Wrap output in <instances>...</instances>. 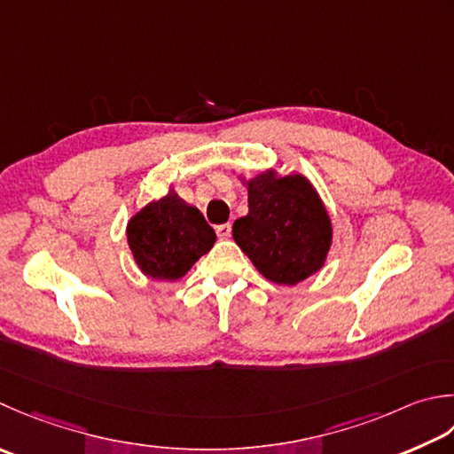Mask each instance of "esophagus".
<instances>
[{
  "mask_svg": "<svg viewBox=\"0 0 454 454\" xmlns=\"http://www.w3.org/2000/svg\"><path fill=\"white\" fill-rule=\"evenodd\" d=\"M216 234H218L220 239H228L230 234H232V226H230V224H220V226H216Z\"/></svg>",
  "mask_w": 454,
  "mask_h": 454,
  "instance_id": "34e87169",
  "label": "esophagus"
}]
</instances>
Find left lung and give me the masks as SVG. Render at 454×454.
<instances>
[{
  "mask_svg": "<svg viewBox=\"0 0 454 454\" xmlns=\"http://www.w3.org/2000/svg\"><path fill=\"white\" fill-rule=\"evenodd\" d=\"M239 181L247 191V215L232 234L265 279L297 286L325 268L333 246V220L305 175L273 168Z\"/></svg>",
  "mask_w": 454,
  "mask_h": 454,
  "instance_id": "left-lung-1",
  "label": "left lung"
}]
</instances>
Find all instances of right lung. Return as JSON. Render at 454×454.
Masks as SVG:
<instances>
[{
    "instance_id": "right-lung-1",
    "label": "right lung",
    "mask_w": 454,
    "mask_h": 454,
    "mask_svg": "<svg viewBox=\"0 0 454 454\" xmlns=\"http://www.w3.org/2000/svg\"><path fill=\"white\" fill-rule=\"evenodd\" d=\"M128 246L139 271L155 281H176L216 242L200 212L173 189L145 204L126 226Z\"/></svg>"
}]
</instances>
